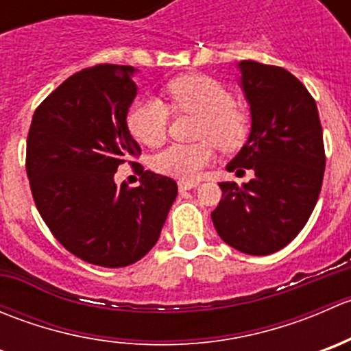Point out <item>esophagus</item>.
<instances>
[{
    "instance_id": "obj_1",
    "label": "esophagus",
    "mask_w": 351,
    "mask_h": 351,
    "mask_svg": "<svg viewBox=\"0 0 351 351\" xmlns=\"http://www.w3.org/2000/svg\"><path fill=\"white\" fill-rule=\"evenodd\" d=\"M198 185V182H190V180H180L178 182V189L180 190H192V189H195V186Z\"/></svg>"
}]
</instances>
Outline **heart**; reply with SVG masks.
<instances>
[{"instance_id":"b5f03b06","label":"heart","mask_w":351,"mask_h":351,"mask_svg":"<svg viewBox=\"0 0 351 351\" xmlns=\"http://www.w3.org/2000/svg\"><path fill=\"white\" fill-rule=\"evenodd\" d=\"M171 107L198 115V143L171 144L153 156V168L161 175L195 180L214 159V144L222 151H236L246 143L250 119L234 105V95L226 84L205 74L176 77L166 84ZM130 134L147 146L165 141L169 125V107L159 97L137 101L127 117Z\"/></svg>"}]
</instances>
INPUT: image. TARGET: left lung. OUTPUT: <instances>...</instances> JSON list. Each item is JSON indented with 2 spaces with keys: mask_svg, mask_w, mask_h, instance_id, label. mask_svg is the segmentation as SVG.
Masks as SVG:
<instances>
[{
  "mask_svg": "<svg viewBox=\"0 0 351 351\" xmlns=\"http://www.w3.org/2000/svg\"><path fill=\"white\" fill-rule=\"evenodd\" d=\"M251 110L247 143L228 165L254 178L219 183L222 200L212 222L222 241L246 254L275 253L306 226L323 185V127L314 98L292 73L254 61L239 62Z\"/></svg>",
  "mask_w": 351,
  "mask_h": 351,
  "instance_id": "obj_1",
  "label": "left lung"
}]
</instances>
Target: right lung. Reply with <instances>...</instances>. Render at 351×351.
Instances as JSON below:
<instances>
[{
  "instance_id": "right-lung-1",
  "label": "right lung",
  "mask_w": 351,
  "mask_h": 351,
  "mask_svg": "<svg viewBox=\"0 0 351 351\" xmlns=\"http://www.w3.org/2000/svg\"><path fill=\"white\" fill-rule=\"evenodd\" d=\"M132 66L86 67L59 84L32 117L27 168L32 197L54 238L91 265L120 268L154 246L178 186L130 161L141 176L130 189L116 168L141 153L127 112L136 98Z\"/></svg>"
}]
</instances>
